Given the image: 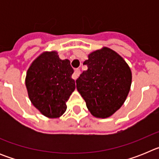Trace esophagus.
<instances>
[{
  "label": "esophagus",
  "instance_id": "1",
  "mask_svg": "<svg viewBox=\"0 0 159 159\" xmlns=\"http://www.w3.org/2000/svg\"><path fill=\"white\" fill-rule=\"evenodd\" d=\"M80 69H75V71H74V73H73L72 75V79L73 80H76L77 78H78V76L80 75Z\"/></svg>",
  "mask_w": 159,
  "mask_h": 159
}]
</instances>
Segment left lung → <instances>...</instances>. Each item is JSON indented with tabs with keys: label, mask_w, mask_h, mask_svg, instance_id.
<instances>
[{
	"label": "left lung",
	"mask_w": 159,
	"mask_h": 159,
	"mask_svg": "<svg viewBox=\"0 0 159 159\" xmlns=\"http://www.w3.org/2000/svg\"><path fill=\"white\" fill-rule=\"evenodd\" d=\"M84 62L88 70L76 80V88L92 116L106 119L123 106L130 92L132 73L124 59L107 47L92 52Z\"/></svg>",
	"instance_id": "1"
}]
</instances>
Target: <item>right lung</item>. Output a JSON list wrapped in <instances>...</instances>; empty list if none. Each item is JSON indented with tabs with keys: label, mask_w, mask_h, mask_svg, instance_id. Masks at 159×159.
<instances>
[{
	"label": "right lung",
	"mask_w": 159,
	"mask_h": 159,
	"mask_svg": "<svg viewBox=\"0 0 159 159\" xmlns=\"http://www.w3.org/2000/svg\"><path fill=\"white\" fill-rule=\"evenodd\" d=\"M73 68L68 60H61L57 51H45L29 66L25 86L32 105L49 119L60 118L66 102L75 89Z\"/></svg>",
	"instance_id": "obj_1"
}]
</instances>
